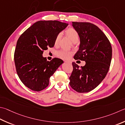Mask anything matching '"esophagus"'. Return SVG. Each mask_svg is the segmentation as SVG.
Wrapping results in <instances>:
<instances>
[{
	"mask_svg": "<svg viewBox=\"0 0 125 125\" xmlns=\"http://www.w3.org/2000/svg\"><path fill=\"white\" fill-rule=\"evenodd\" d=\"M65 62H66V63H70V64H71V63H72V62H71V61H65Z\"/></svg>",
	"mask_w": 125,
	"mask_h": 125,
	"instance_id": "esophagus-1",
	"label": "esophagus"
}]
</instances>
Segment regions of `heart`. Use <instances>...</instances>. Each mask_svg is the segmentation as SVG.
Here are the masks:
<instances>
[{
  "label": "heart",
  "mask_w": 125,
  "mask_h": 125,
  "mask_svg": "<svg viewBox=\"0 0 125 125\" xmlns=\"http://www.w3.org/2000/svg\"><path fill=\"white\" fill-rule=\"evenodd\" d=\"M65 34L70 39L72 40V42L73 43H76L78 42L79 39V35L75 29L73 28H68L65 31ZM62 34L61 33H59L56 36L55 40V45L57 46L58 43L60 42ZM56 56L62 59H69L72 55V52L69 51L64 50H61L60 51H58L56 53Z\"/></svg>",
  "instance_id": "heart-1"
}]
</instances>
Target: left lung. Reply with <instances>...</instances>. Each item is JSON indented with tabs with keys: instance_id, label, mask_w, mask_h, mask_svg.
Returning <instances> with one entry per match:
<instances>
[{
	"instance_id": "8db88e82",
	"label": "left lung",
	"mask_w": 125,
	"mask_h": 125,
	"mask_svg": "<svg viewBox=\"0 0 125 125\" xmlns=\"http://www.w3.org/2000/svg\"><path fill=\"white\" fill-rule=\"evenodd\" d=\"M72 26L78 31L80 40L79 50L74 58L85 61L86 64L80 68L72 63L73 70L69 77V84L76 92H88L98 86L107 74L112 57V46L96 25L73 22Z\"/></svg>"
}]
</instances>
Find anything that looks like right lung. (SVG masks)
Returning a JSON list of instances; mask_svg holds the SVG:
<instances>
[{
	"mask_svg": "<svg viewBox=\"0 0 125 125\" xmlns=\"http://www.w3.org/2000/svg\"><path fill=\"white\" fill-rule=\"evenodd\" d=\"M68 24L58 21H39L25 31L18 39L14 53L17 74L31 90L40 91L48 86L50 78L63 61L43 57L48 47H53L58 34Z\"/></svg>",
	"mask_w": 125,
	"mask_h": 125,
	"instance_id": "add662e5",
	"label": "right lung"
}]
</instances>
